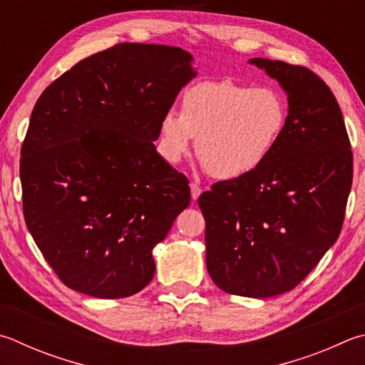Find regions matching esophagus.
<instances>
[{
    "instance_id": "34e87169",
    "label": "esophagus",
    "mask_w": 365,
    "mask_h": 365,
    "mask_svg": "<svg viewBox=\"0 0 365 365\" xmlns=\"http://www.w3.org/2000/svg\"><path fill=\"white\" fill-rule=\"evenodd\" d=\"M190 190H191V200L196 201L197 197H200V195H201V188L197 187L196 183H190Z\"/></svg>"
}]
</instances>
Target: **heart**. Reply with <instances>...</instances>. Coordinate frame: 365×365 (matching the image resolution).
<instances>
[{"instance_id":"1","label":"heart","mask_w":365,"mask_h":365,"mask_svg":"<svg viewBox=\"0 0 365 365\" xmlns=\"http://www.w3.org/2000/svg\"><path fill=\"white\" fill-rule=\"evenodd\" d=\"M286 97L271 86L215 79L190 86L182 113L168 110L160 121V151L178 164L193 150L218 180L250 175L267 163L287 125Z\"/></svg>"}]
</instances>
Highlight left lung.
Masks as SVG:
<instances>
[{
  "mask_svg": "<svg viewBox=\"0 0 365 365\" xmlns=\"http://www.w3.org/2000/svg\"><path fill=\"white\" fill-rule=\"evenodd\" d=\"M249 63L286 92L287 125L262 168L215 183L197 204L215 286L268 298L292 290L335 244L353 183V153L339 102L319 76L281 61Z\"/></svg>",
  "mask_w": 365,
  "mask_h": 365,
  "instance_id": "left-lung-1",
  "label": "left lung"
}]
</instances>
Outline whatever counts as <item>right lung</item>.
Segmentation results:
<instances>
[{
	"label": "right lung",
	"instance_id": "obj_1",
	"mask_svg": "<svg viewBox=\"0 0 365 365\" xmlns=\"http://www.w3.org/2000/svg\"><path fill=\"white\" fill-rule=\"evenodd\" d=\"M174 46L123 43L84 58L38 98L22 145L26 228L65 286L130 297L190 204L187 177L158 153L160 121L196 76Z\"/></svg>",
	"mask_w": 365,
	"mask_h": 365
}]
</instances>
